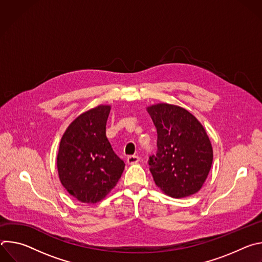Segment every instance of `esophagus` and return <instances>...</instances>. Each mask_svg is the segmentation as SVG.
I'll return each instance as SVG.
<instances>
[{"instance_id": "esophagus-1", "label": "esophagus", "mask_w": 262, "mask_h": 262, "mask_svg": "<svg viewBox=\"0 0 262 262\" xmlns=\"http://www.w3.org/2000/svg\"><path fill=\"white\" fill-rule=\"evenodd\" d=\"M139 162H140V158L137 156H129L127 158V163L129 165H135V164H138Z\"/></svg>"}]
</instances>
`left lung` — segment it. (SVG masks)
I'll return each mask as SVG.
<instances>
[{
    "label": "left lung",
    "mask_w": 262,
    "mask_h": 262,
    "mask_svg": "<svg viewBox=\"0 0 262 262\" xmlns=\"http://www.w3.org/2000/svg\"><path fill=\"white\" fill-rule=\"evenodd\" d=\"M146 110L158 132V154L149 161L157 186L172 198L199 192L213 160L204 126L179 105L160 102Z\"/></svg>",
    "instance_id": "8db88e82"
}]
</instances>
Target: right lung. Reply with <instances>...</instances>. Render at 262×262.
<instances>
[{
  "instance_id": "1",
  "label": "right lung",
  "mask_w": 262,
  "mask_h": 262,
  "mask_svg": "<svg viewBox=\"0 0 262 262\" xmlns=\"http://www.w3.org/2000/svg\"><path fill=\"white\" fill-rule=\"evenodd\" d=\"M110 111V104H99L84 112L68 125L59 144V179L82 203L103 200L124 170L123 161L115 155L105 136Z\"/></svg>"
}]
</instances>
